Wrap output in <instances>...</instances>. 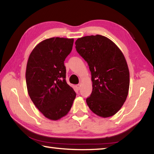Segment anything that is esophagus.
<instances>
[{
	"instance_id": "1",
	"label": "esophagus",
	"mask_w": 154,
	"mask_h": 154,
	"mask_svg": "<svg viewBox=\"0 0 154 154\" xmlns=\"http://www.w3.org/2000/svg\"><path fill=\"white\" fill-rule=\"evenodd\" d=\"M75 87H76V89L77 90H79L80 89V88H81V85L80 84H77V85H75Z\"/></svg>"
}]
</instances>
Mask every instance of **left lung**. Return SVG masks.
<instances>
[{"instance_id":"left-lung-1","label":"left lung","mask_w":154,"mask_h":154,"mask_svg":"<svg viewBox=\"0 0 154 154\" xmlns=\"http://www.w3.org/2000/svg\"><path fill=\"white\" fill-rule=\"evenodd\" d=\"M75 48L88 62L92 92L88 106L101 118L114 116L128 94L130 72L123 53L113 41L100 35L77 38Z\"/></svg>"}]
</instances>
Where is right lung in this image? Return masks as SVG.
I'll list each match as a JSON object with an SVG mask.
<instances>
[{
    "instance_id": "add662e5",
    "label": "right lung",
    "mask_w": 154,
    "mask_h": 154,
    "mask_svg": "<svg viewBox=\"0 0 154 154\" xmlns=\"http://www.w3.org/2000/svg\"><path fill=\"white\" fill-rule=\"evenodd\" d=\"M73 42V38H48L37 44L28 57L26 70L28 93L36 107L51 120L66 116L76 97L65 80L64 64Z\"/></svg>"
}]
</instances>
